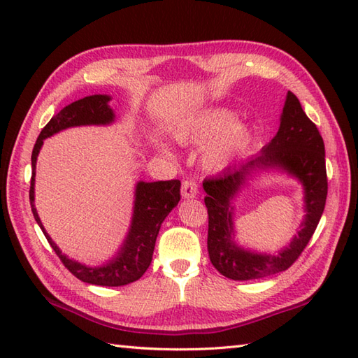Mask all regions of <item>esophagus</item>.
Here are the masks:
<instances>
[{"instance_id":"esophagus-1","label":"esophagus","mask_w":358,"mask_h":358,"mask_svg":"<svg viewBox=\"0 0 358 358\" xmlns=\"http://www.w3.org/2000/svg\"><path fill=\"white\" fill-rule=\"evenodd\" d=\"M196 194H199V185H196L195 181H183V185H181V196H183V199H194Z\"/></svg>"}]
</instances>
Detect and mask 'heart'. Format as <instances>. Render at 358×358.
<instances>
[{"label":"heart","mask_w":358,"mask_h":358,"mask_svg":"<svg viewBox=\"0 0 358 358\" xmlns=\"http://www.w3.org/2000/svg\"><path fill=\"white\" fill-rule=\"evenodd\" d=\"M180 143L200 144L204 169L222 171L237 159L249 146L252 131L249 124L237 121V115L227 108H208L177 121L172 129ZM164 149V144H159Z\"/></svg>","instance_id":"b5f03b06"}]
</instances>
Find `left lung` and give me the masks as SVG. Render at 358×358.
Returning a JSON list of instances; mask_svg holds the SVG:
<instances>
[{
	"label": "left lung",
	"mask_w": 358,
	"mask_h": 358,
	"mask_svg": "<svg viewBox=\"0 0 358 358\" xmlns=\"http://www.w3.org/2000/svg\"><path fill=\"white\" fill-rule=\"evenodd\" d=\"M280 171L295 178L303 187L306 218L292 243L275 255L257 253L234 240V201L241 189L255 173ZM208 195V252L210 263L222 275L246 281L286 271L300 257L317 229L328 195L324 143L317 126L308 118L292 92H287L280 115L277 135L241 163L227 167L215 178L203 181Z\"/></svg>",
	"instance_id": "left-lung-1"
}]
</instances>
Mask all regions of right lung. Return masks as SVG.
<instances>
[{"label": "right lung", "instance_id": "right-lung-1", "mask_svg": "<svg viewBox=\"0 0 358 358\" xmlns=\"http://www.w3.org/2000/svg\"><path fill=\"white\" fill-rule=\"evenodd\" d=\"M110 95H89L78 101L66 106L57 115H53L44 126L32 150V180H30L29 199L32 204L35 222L41 227L44 237L55 250L59 260L78 280L96 286H124L138 280L148 271L154 255L155 241L159 227L169 212L180 201L178 180L169 181H138L134 192V210L131 226L121 246L110 260L100 266H87L62 252L57 243L45 232L35 208V175L36 158L45 138L77 126H109L115 123V112L109 106Z\"/></svg>", "mask_w": 358, "mask_h": 358}]
</instances>
